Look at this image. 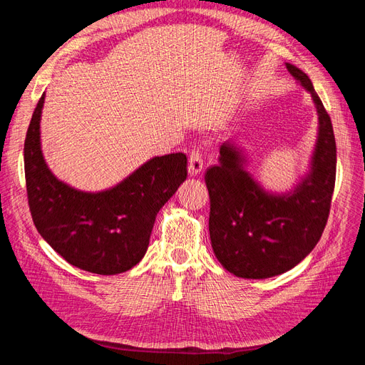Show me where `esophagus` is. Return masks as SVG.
<instances>
[{
	"mask_svg": "<svg viewBox=\"0 0 365 365\" xmlns=\"http://www.w3.org/2000/svg\"><path fill=\"white\" fill-rule=\"evenodd\" d=\"M204 169V158H202V152L200 146H195L190 150L189 155V173L192 176H196L197 173H201Z\"/></svg>",
	"mask_w": 365,
	"mask_h": 365,
	"instance_id": "1",
	"label": "esophagus"
}]
</instances>
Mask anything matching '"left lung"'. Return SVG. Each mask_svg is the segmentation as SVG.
Returning a JSON list of instances; mask_svg holds the SVG:
<instances>
[{"instance_id": "obj_1", "label": "left lung", "mask_w": 365, "mask_h": 365, "mask_svg": "<svg viewBox=\"0 0 365 365\" xmlns=\"http://www.w3.org/2000/svg\"><path fill=\"white\" fill-rule=\"evenodd\" d=\"M286 68L312 94L319 130L312 169L288 195H269L244 169L233 141L220 146L219 164L205 172L210 195L208 230L215 256L242 279H268L300 263L322 237L336 176L332 121L307 74Z\"/></svg>"}]
</instances>
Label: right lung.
<instances>
[{
  "label": "right lung",
  "instance_id": "obj_1",
  "mask_svg": "<svg viewBox=\"0 0 365 365\" xmlns=\"http://www.w3.org/2000/svg\"><path fill=\"white\" fill-rule=\"evenodd\" d=\"M43 94L24 141L31 219L47 244L73 267L101 275L125 272L143 259L160 208L187 178L184 153L155 157L115 187L86 193L63 184L43 161L39 120Z\"/></svg>",
  "mask_w": 365,
  "mask_h": 365
}]
</instances>
